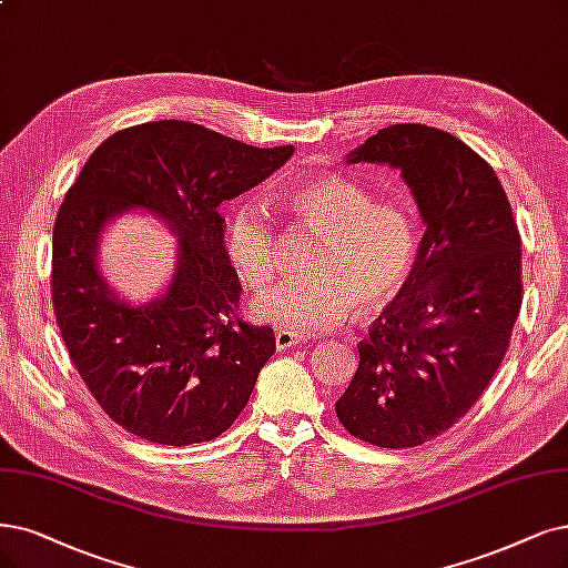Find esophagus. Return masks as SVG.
Returning a JSON list of instances; mask_svg holds the SVG:
<instances>
[{"label": "esophagus", "instance_id": "1", "mask_svg": "<svg viewBox=\"0 0 568 568\" xmlns=\"http://www.w3.org/2000/svg\"><path fill=\"white\" fill-rule=\"evenodd\" d=\"M297 344H302V339L297 337V334H292V332H287V329H278V332H276V348H278V351H287V348L297 346Z\"/></svg>", "mask_w": 568, "mask_h": 568}]
</instances>
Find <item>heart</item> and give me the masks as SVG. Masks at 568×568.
Here are the masks:
<instances>
[{
    "instance_id": "obj_1",
    "label": "heart",
    "mask_w": 568,
    "mask_h": 568,
    "mask_svg": "<svg viewBox=\"0 0 568 568\" xmlns=\"http://www.w3.org/2000/svg\"><path fill=\"white\" fill-rule=\"evenodd\" d=\"M300 217L321 231L311 271L250 306L252 318L287 332H325L353 308L376 313L400 297L416 268L422 229L405 201H382L342 178H318L292 192ZM229 255L250 290L276 276L278 236L266 203L243 201L229 222Z\"/></svg>"
}]
</instances>
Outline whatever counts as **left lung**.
<instances>
[{"label": "left lung", "instance_id": "obj_1", "mask_svg": "<svg viewBox=\"0 0 568 568\" xmlns=\"http://www.w3.org/2000/svg\"><path fill=\"white\" fill-rule=\"evenodd\" d=\"M346 163L400 171L424 239L407 287L372 323L334 407L369 445L418 447L449 430L503 363L521 306L519 231L494 168L439 129L388 125Z\"/></svg>", "mask_w": 568, "mask_h": 568}]
</instances>
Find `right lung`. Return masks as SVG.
<instances>
[{"mask_svg": "<svg viewBox=\"0 0 568 568\" xmlns=\"http://www.w3.org/2000/svg\"><path fill=\"white\" fill-rule=\"evenodd\" d=\"M292 152L165 119L114 133L81 168L53 226V308L83 384L123 430L186 447L222 435L247 405L276 337L236 316L217 207ZM133 209L179 239L172 281L146 303L125 301L99 268L101 234Z\"/></svg>", "mask_w": 568, "mask_h": 568, "instance_id": "1", "label": "right lung"}]
</instances>
